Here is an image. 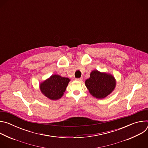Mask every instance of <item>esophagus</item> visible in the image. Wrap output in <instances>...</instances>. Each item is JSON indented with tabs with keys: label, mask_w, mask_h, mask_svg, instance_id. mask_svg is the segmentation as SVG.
Instances as JSON below:
<instances>
[{
	"label": "esophagus",
	"mask_w": 148,
	"mask_h": 148,
	"mask_svg": "<svg viewBox=\"0 0 148 148\" xmlns=\"http://www.w3.org/2000/svg\"><path fill=\"white\" fill-rule=\"evenodd\" d=\"M82 79H83V78H82V77H81V78H76V80L78 81H81L82 80Z\"/></svg>",
	"instance_id": "esophagus-1"
}]
</instances>
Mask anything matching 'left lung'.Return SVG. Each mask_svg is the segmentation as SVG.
<instances>
[{"mask_svg": "<svg viewBox=\"0 0 148 148\" xmlns=\"http://www.w3.org/2000/svg\"><path fill=\"white\" fill-rule=\"evenodd\" d=\"M116 84V79L112 74L97 70L92 71L90 78L85 81L89 92L98 99H103L111 94Z\"/></svg>", "mask_w": 148, "mask_h": 148, "instance_id": "obj_1", "label": "left lung"}]
</instances>
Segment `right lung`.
Instances as JSON below:
<instances>
[{
	"label": "right lung",
	"instance_id": "add662e5",
	"mask_svg": "<svg viewBox=\"0 0 148 148\" xmlns=\"http://www.w3.org/2000/svg\"><path fill=\"white\" fill-rule=\"evenodd\" d=\"M70 79L54 74L40 83L41 92L51 100H57L64 95Z\"/></svg>",
	"mask_w": 148,
	"mask_h": 148
}]
</instances>
